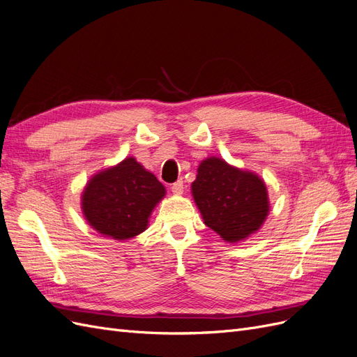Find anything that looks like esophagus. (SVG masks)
Instances as JSON below:
<instances>
[{"label":"esophagus","mask_w":357,"mask_h":357,"mask_svg":"<svg viewBox=\"0 0 357 357\" xmlns=\"http://www.w3.org/2000/svg\"><path fill=\"white\" fill-rule=\"evenodd\" d=\"M183 189H185V188H183V180H177L174 185L171 186V192L174 193V195H181Z\"/></svg>","instance_id":"1"}]
</instances>
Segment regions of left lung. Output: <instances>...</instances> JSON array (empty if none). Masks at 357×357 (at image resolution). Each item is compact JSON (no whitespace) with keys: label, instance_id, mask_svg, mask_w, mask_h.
<instances>
[{"label":"left lung","instance_id":"left-lung-1","mask_svg":"<svg viewBox=\"0 0 357 357\" xmlns=\"http://www.w3.org/2000/svg\"><path fill=\"white\" fill-rule=\"evenodd\" d=\"M192 197L204 223L226 243H240L262 228L269 214L265 181L222 158L201 160Z\"/></svg>","mask_w":357,"mask_h":357}]
</instances>
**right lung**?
Segmentation results:
<instances>
[{
	"mask_svg": "<svg viewBox=\"0 0 357 357\" xmlns=\"http://www.w3.org/2000/svg\"><path fill=\"white\" fill-rule=\"evenodd\" d=\"M165 193L155 174L128 156L89 178L82 192V211L96 232L125 241L147 229L150 214Z\"/></svg>",
	"mask_w": 357,
	"mask_h": 357,
	"instance_id": "add662e5",
	"label": "right lung"
}]
</instances>
